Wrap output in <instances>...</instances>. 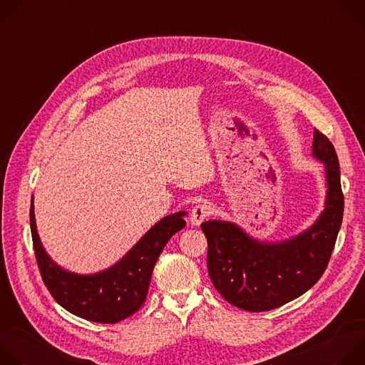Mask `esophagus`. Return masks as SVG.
Here are the masks:
<instances>
[{
    "instance_id": "34e87169",
    "label": "esophagus",
    "mask_w": 365,
    "mask_h": 365,
    "mask_svg": "<svg viewBox=\"0 0 365 365\" xmlns=\"http://www.w3.org/2000/svg\"><path fill=\"white\" fill-rule=\"evenodd\" d=\"M210 215H211V206L207 205L206 202H202V203H199V205H196V206L193 207L192 212H190L189 221H190L192 225L197 227V225H200Z\"/></svg>"
}]
</instances>
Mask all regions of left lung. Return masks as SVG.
Masks as SVG:
<instances>
[{
    "label": "left lung",
    "instance_id": "left-lung-1",
    "mask_svg": "<svg viewBox=\"0 0 365 365\" xmlns=\"http://www.w3.org/2000/svg\"><path fill=\"white\" fill-rule=\"evenodd\" d=\"M312 158L324 163L327 195L324 211L302 232L263 241L231 221L202 222L207 272L231 304L248 312L272 310L306 293L324 274L342 224L344 195L336 151L318 130Z\"/></svg>",
    "mask_w": 365,
    "mask_h": 365
}]
</instances>
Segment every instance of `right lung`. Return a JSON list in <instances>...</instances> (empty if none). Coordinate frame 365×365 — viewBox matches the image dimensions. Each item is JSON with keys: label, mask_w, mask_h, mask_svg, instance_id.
Here are the masks:
<instances>
[{"label": "right lung", "mask_w": 365, "mask_h": 365, "mask_svg": "<svg viewBox=\"0 0 365 365\" xmlns=\"http://www.w3.org/2000/svg\"><path fill=\"white\" fill-rule=\"evenodd\" d=\"M179 211L155 222L117 263L96 273L81 274L59 266L41 244L31 197L30 225L37 264L50 294L71 314L98 324H117L141 307L151 273L168 241L186 222Z\"/></svg>", "instance_id": "1"}]
</instances>
